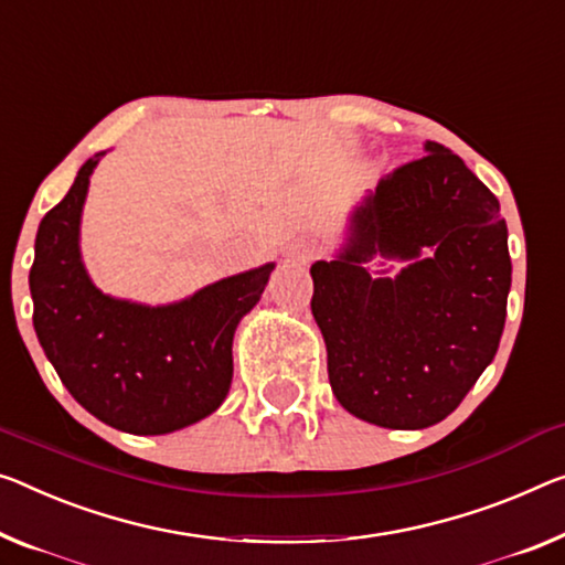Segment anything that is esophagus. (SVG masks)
<instances>
[{
	"instance_id": "esophagus-1",
	"label": "esophagus",
	"mask_w": 565,
	"mask_h": 565,
	"mask_svg": "<svg viewBox=\"0 0 565 565\" xmlns=\"http://www.w3.org/2000/svg\"><path fill=\"white\" fill-rule=\"evenodd\" d=\"M292 259H298V263H308V259H312L318 255V247L312 245V242H308V239H298L292 245Z\"/></svg>"
}]
</instances>
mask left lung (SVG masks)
Returning <instances> with one entry per match:
<instances>
[{
  "label": "left lung",
  "mask_w": 565,
  "mask_h": 565,
  "mask_svg": "<svg viewBox=\"0 0 565 565\" xmlns=\"http://www.w3.org/2000/svg\"><path fill=\"white\" fill-rule=\"evenodd\" d=\"M429 246L434 256L418 259ZM379 252L412 258L371 278ZM500 202L457 153H427L381 177L353 214L351 242L316 263L312 318L343 409L388 429H424L452 414L498 353L510 290Z\"/></svg>",
  "instance_id": "left-lung-1"
}]
</instances>
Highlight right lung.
<instances>
[{"label":"right lung","mask_w":565,"mask_h":565,"mask_svg":"<svg viewBox=\"0 0 565 565\" xmlns=\"http://www.w3.org/2000/svg\"><path fill=\"white\" fill-rule=\"evenodd\" d=\"M95 163H83L71 192L40 222L30 270L34 331L67 392L100 422L131 434L189 427L227 396L234 328L275 265L206 285L177 306L108 298L88 280L77 249Z\"/></svg>","instance_id":"right-lung-1"}]
</instances>
